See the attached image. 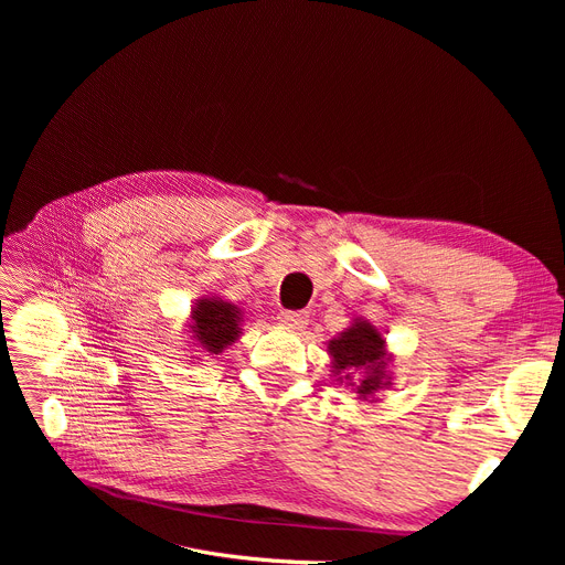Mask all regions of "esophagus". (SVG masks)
<instances>
[{
	"label": "esophagus",
	"instance_id": "1",
	"mask_svg": "<svg viewBox=\"0 0 565 565\" xmlns=\"http://www.w3.org/2000/svg\"><path fill=\"white\" fill-rule=\"evenodd\" d=\"M278 322L285 324V328H289V330H301L303 324L309 322V313H306V311H282L278 316Z\"/></svg>",
	"mask_w": 565,
	"mask_h": 565
}]
</instances>
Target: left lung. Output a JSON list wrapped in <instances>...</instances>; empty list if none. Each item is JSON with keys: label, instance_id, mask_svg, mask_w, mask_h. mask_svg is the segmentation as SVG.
Returning <instances> with one entry per match:
<instances>
[{"label": "left lung", "instance_id": "obj_1", "mask_svg": "<svg viewBox=\"0 0 565 565\" xmlns=\"http://www.w3.org/2000/svg\"><path fill=\"white\" fill-rule=\"evenodd\" d=\"M330 372L337 384L353 386L361 401H374L391 386V361L384 334L365 318H353L344 332L328 341Z\"/></svg>", "mask_w": 565, "mask_h": 565}]
</instances>
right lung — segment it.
<instances>
[{"mask_svg":"<svg viewBox=\"0 0 565 565\" xmlns=\"http://www.w3.org/2000/svg\"><path fill=\"white\" fill-rule=\"evenodd\" d=\"M243 311L237 303L221 299L218 295H204L195 299L191 306V313L185 320L188 344L193 347L200 355L216 358L224 353L231 344H235L243 334ZM195 361H202L198 355H191Z\"/></svg>","mask_w":565,"mask_h":565,"instance_id":"obj_1","label":"right lung"}]
</instances>
